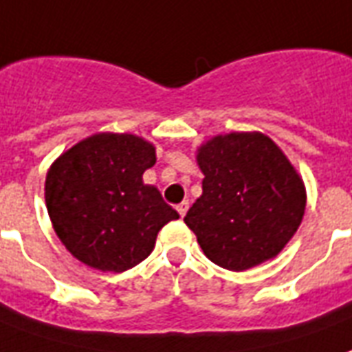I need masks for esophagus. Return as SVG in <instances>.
I'll return each mask as SVG.
<instances>
[{
	"label": "esophagus",
	"instance_id": "obj_1",
	"mask_svg": "<svg viewBox=\"0 0 352 352\" xmlns=\"http://www.w3.org/2000/svg\"><path fill=\"white\" fill-rule=\"evenodd\" d=\"M188 207H190V203H188V201L179 203V205H177V210H179V214H181V216L186 214V210H188Z\"/></svg>",
	"mask_w": 352,
	"mask_h": 352
}]
</instances>
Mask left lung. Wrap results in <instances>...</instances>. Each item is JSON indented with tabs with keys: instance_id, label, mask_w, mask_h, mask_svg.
Here are the masks:
<instances>
[{
	"instance_id": "1",
	"label": "left lung",
	"mask_w": 352,
	"mask_h": 352,
	"mask_svg": "<svg viewBox=\"0 0 352 352\" xmlns=\"http://www.w3.org/2000/svg\"><path fill=\"white\" fill-rule=\"evenodd\" d=\"M196 153L203 194L184 223L203 254L233 272L278 256L306 210V186L285 153L261 132L218 134Z\"/></svg>"
}]
</instances>
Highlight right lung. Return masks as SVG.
I'll return each instance as SVG.
<instances>
[{"mask_svg":"<svg viewBox=\"0 0 352 352\" xmlns=\"http://www.w3.org/2000/svg\"><path fill=\"white\" fill-rule=\"evenodd\" d=\"M155 145L136 134L98 132L59 155L46 173L44 199L54 231L78 261L124 272L155 248L179 212L143 183Z\"/></svg>","mask_w":352,"mask_h":352,"instance_id":"1","label":"right lung"}]
</instances>
